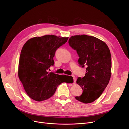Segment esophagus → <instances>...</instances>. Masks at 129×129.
<instances>
[{
  "mask_svg": "<svg viewBox=\"0 0 129 129\" xmlns=\"http://www.w3.org/2000/svg\"><path fill=\"white\" fill-rule=\"evenodd\" d=\"M73 80H74V83H75L76 82V77L75 76H73Z\"/></svg>",
  "mask_w": 129,
  "mask_h": 129,
  "instance_id": "esophagus-1",
  "label": "esophagus"
}]
</instances>
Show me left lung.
<instances>
[{"mask_svg": "<svg viewBox=\"0 0 129 129\" xmlns=\"http://www.w3.org/2000/svg\"><path fill=\"white\" fill-rule=\"evenodd\" d=\"M69 43L77 52L80 66L86 69L85 76L77 79L76 83L83 91L75 98L85 104L92 103L103 93L110 79L111 58L109 47L99 39L85 35L71 37Z\"/></svg>", "mask_w": 129, "mask_h": 129, "instance_id": "1", "label": "left lung"}]
</instances>
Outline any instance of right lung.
Returning a JSON list of instances; mask_svg holds the SVG:
<instances>
[{"instance_id": "1", "label": "right lung", "mask_w": 129, "mask_h": 129, "mask_svg": "<svg viewBox=\"0 0 129 129\" xmlns=\"http://www.w3.org/2000/svg\"><path fill=\"white\" fill-rule=\"evenodd\" d=\"M68 39L46 35L31 38L24 44L19 58L18 76L31 99L37 101L46 100L53 95L59 84L70 83L65 79L66 75L47 72L54 64L56 50Z\"/></svg>"}]
</instances>
